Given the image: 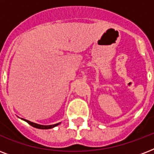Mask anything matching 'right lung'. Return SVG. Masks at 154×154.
<instances>
[{
	"label": "right lung",
	"instance_id": "obj_1",
	"mask_svg": "<svg viewBox=\"0 0 154 154\" xmlns=\"http://www.w3.org/2000/svg\"><path fill=\"white\" fill-rule=\"evenodd\" d=\"M24 121L29 123L30 125H32V127H34V128H37V129H51V128H53V127L57 126L58 125L60 124V123H57V124H55V125H38V124H36V123H33V122H31L29 121H28V120H25V119H23Z\"/></svg>",
	"mask_w": 154,
	"mask_h": 154
}]
</instances>
